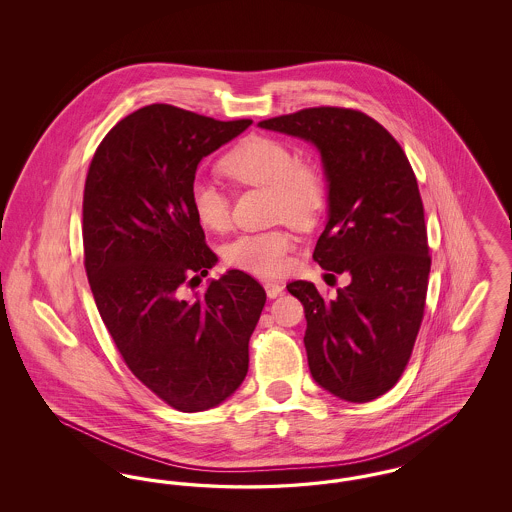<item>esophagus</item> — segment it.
Masks as SVG:
<instances>
[{"mask_svg":"<svg viewBox=\"0 0 512 512\" xmlns=\"http://www.w3.org/2000/svg\"><path fill=\"white\" fill-rule=\"evenodd\" d=\"M265 292H267L270 299H274V297H278L280 293L284 292V286L276 284V282H265Z\"/></svg>","mask_w":512,"mask_h":512,"instance_id":"obj_1","label":"esophagus"}]
</instances>
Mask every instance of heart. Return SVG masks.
I'll list each match as a JSON object with an SVG mask.
<instances>
[{"label": "heart", "mask_w": 512, "mask_h": 512, "mask_svg": "<svg viewBox=\"0 0 512 512\" xmlns=\"http://www.w3.org/2000/svg\"><path fill=\"white\" fill-rule=\"evenodd\" d=\"M220 171L238 184L268 190L272 217L297 228L311 226L322 209V174L313 163L297 161L292 147L276 138H245L220 159ZM190 205L207 230L224 232L230 226L228 199L207 178H195ZM293 245L292 232L286 228L242 234L224 247V259L245 272L276 278L290 270Z\"/></svg>", "instance_id": "1"}]
</instances>
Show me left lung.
Segmentation results:
<instances>
[{
  "label": "left lung",
  "instance_id": "left-lung-1",
  "mask_svg": "<svg viewBox=\"0 0 512 512\" xmlns=\"http://www.w3.org/2000/svg\"><path fill=\"white\" fill-rule=\"evenodd\" d=\"M259 126L317 147L328 217L313 259L349 276L334 299L307 280L286 286L305 307L309 370L340 399L372 401L403 374L426 305L432 261L411 163L382 124L353 109L313 107Z\"/></svg>",
  "mask_w": 512,
  "mask_h": 512
}]
</instances>
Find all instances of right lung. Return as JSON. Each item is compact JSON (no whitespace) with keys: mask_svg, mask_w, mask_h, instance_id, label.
I'll list each match as a JSON object with an SVG mask.
<instances>
[{"mask_svg":"<svg viewBox=\"0 0 512 512\" xmlns=\"http://www.w3.org/2000/svg\"><path fill=\"white\" fill-rule=\"evenodd\" d=\"M249 124L153 103L109 130L86 176L84 265L101 320L132 374L182 413L242 386L267 301L242 270L188 293L219 261L190 205L197 165Z\"/></svg>","mask_w":512,"mask_h":512,"instance_id":"1","label":"right lung"}]
</instances>
